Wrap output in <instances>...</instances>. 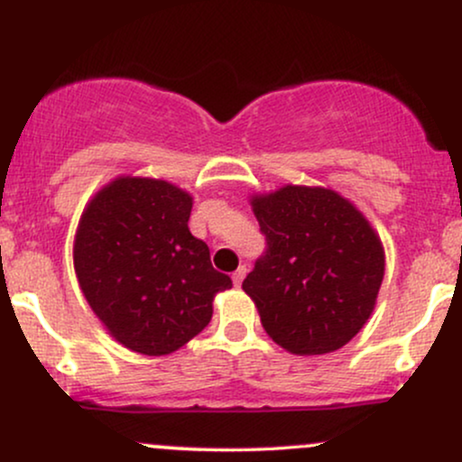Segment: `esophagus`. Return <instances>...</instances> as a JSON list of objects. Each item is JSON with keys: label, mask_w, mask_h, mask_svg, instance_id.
Returning <instances> with one entry per match:
<instances>
[{"label": "esophagus", "mask_w": 462, "mask_h": 462, "mask_svg": "<svg viewBox=\"0 0 462 462\" xmlns=\"http://www.w3.org/2000/svg\"><path fill=\"white\" fill-rule=\"evenodd\" d=\"M245 273H247V267H245V264H241V267H238L236 272L232 273V282H235V286H241L243 278H245Z\"/></svg>", "instance_id": "esophagus-1"}]
</instances>
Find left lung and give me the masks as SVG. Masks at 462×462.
Returning <instances> with one entry per match:
<instances>
[{
    "mask_svg": "<svg viewBox=\"0 0 462 462\" xmlns=\"http://www.w3.org/2000/svg\"><path fill=\"white\" fill-rule=\"evenodd\" d=\"M263 256L243 280L263 328L293 354H328L374 310L384 252L363 215L328 189L284 187L252 201Z\"/></svg>",
    "mask_w": 462,
    "mask_h": 462,
    "instance_id": "left-lung-1",
    "label": "left lung"
}]
</instances>
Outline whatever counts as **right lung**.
<instances>
[{"label":"right lung","mask_w":462,"mask_h":462,"mask_svg":"<svg viewBox=\"0 0 462 462\" xmlns=\"http://www.w3.org/2000/svg\"><path fill=\"white\" fill-rule=\"evenodd\" d=\"M193 199L164 180L119 178L79 219L73 261L82 293L132 352L162 356L199 334L232 286L189 230Z\"/></svg>","instance_id":"1"}]
</instances>
